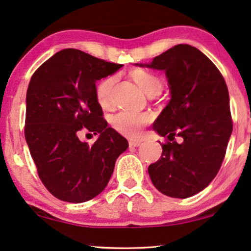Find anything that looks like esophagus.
<instances>
[{
  "label": "esophagus",
  "mask_w": 251,
  "mask_h": 251,
  "mask_svg": "<svg viewBox=\"0 0 251 251\" xmlns=\"http://www.w3.org/2000/svg\"><path fill=\"white\" fill-rule=\"evenodd\" d=\"M140 144H141V141H136V140H130L129 141V146L130 147H138V146H140Z\"/></svg>",
  "instance_id": "esophagus-1"
}]
</instances>
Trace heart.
I'll return each mask as SVG.
<instances>
[{
    "mask_svg": "<svg viewBox=\"0 0 251 251\" xmlns=\"http://www.w3.org/2000/svg\"><path fill=\"white\" fill-rule=\"evenodd\" d=\"M132 80L139 86L148 96H154L161 92L163 82L158 75L143 68H134L129 72ZM117 81L115 75H107L97 81L95 86V97L97 103L103 108H108L112 105L113 87ZM151 121L150 113H132V112H120L111 119V125L115 131L123 136L137 139L143 133L144 126Z\"/></svg>",
    "mask_w": 251,
    "mask_h": 251,
    "instance_id": "1",
    "label": "heart"
}]
</instances>
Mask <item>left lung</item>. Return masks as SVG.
I'll use <instances>...</instances> for the list:
<instances>
[{
	"label": "left lung",
	"mask_w": 251,
	"mask_h": 251,
	"mask_svg": "<svg viewBox=\"0 0 251 251\" xmlns=\"http://www.w3.org/2000/svg\"><path fill=\"white\" fill-rule=\"evenodd\" d=\"M139 65L164 71L171 93L152 125L168 141L148 168L151 180L169 197H191L212 182L226 151L233 129L226 83L204 53L187 44Z\"/></svg>",
	"instance_id": "obj_1"
}]
</instances>
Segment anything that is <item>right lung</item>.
<instances>
[{"label": "right lung", "instance_id": "1", "mask_svg": "<svg viewBox=\"0 0 251 251\" xmlns=\"http://www.w3.org/2000/svg\"><path fill=\"white\" fill-rule=\"evenodd\" d=\"M122 64L65 49L45 61L29 82L25 137L39 179L54 197L83 202L107 186L115 161L128 141L108 128L95 97L96 81ZM82 129L100 133L93 145Z\"/></svg>", "mask_w": 251, "mask_h": 251}]
</instances>
